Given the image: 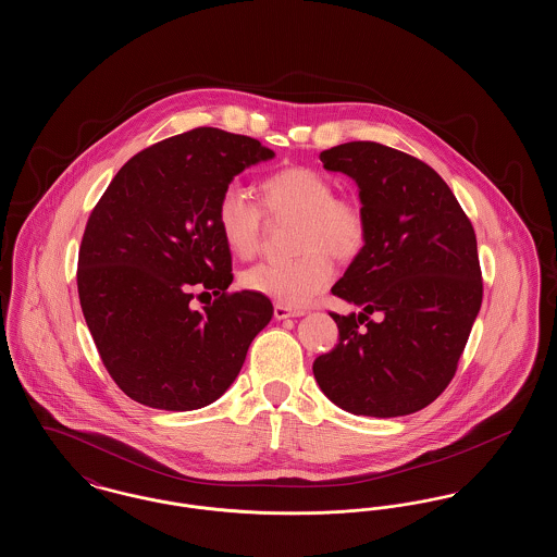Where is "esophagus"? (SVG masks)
Instances as JSON below:
<instances>
[{"label":"esophagus","instance_id":"esophagus-1","mask_svg":"<svg viewBox=\"0 0 557 557\" xmlns=\"http://www.w3.org/2000/svg\"><path fill=\"white\" fill-rule=\"evenodd\" d=\"M273 315H275V319L298 318V315H302V311H294V309H288L284 305H275Z\"/></svg>","mask_w":557,"mask_h":557}]
</instances>
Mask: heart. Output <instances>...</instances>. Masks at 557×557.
<instances>
[{
	"label": "heart",
	"mask_w": 557,
	"mask_h": 557,
	"mask_svg": "<svg viewBox=\"0 0 557 557\" xmlns=\"http://www.w3.org/2000/svg\"><path fill=\"white\" fill-rule=\"evenodd\" d=\"M334 184L309 166H288L261 184L263 209L271 219H296L292 261H267L242 273V286L273 298L284 307H305L334 277L341 263L359 259L370 239L363 205L334 196ZM216 227L239 259H252L261 248L263 211L239 184L221 189L214 207Z\"/></svg>",
	"instance_id": "obj_1"
}]
</instances>
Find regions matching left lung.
Listing matches in <instances>:
<instances>
[{"mask_svg":"<svg viewBox=\"0 0 557 557\" xmlns=\"http://www.w3.org/2000/svg\"><path fill=\"white\" fill-rule=\"evenodd\" d=\"M319 159L357 182L370 221L363 255L332 288L361 313H330L341 336L313 363L319 388L355 416L416 413L449 386L480 311L474 227L416 157L348 141Z\"/></svg>","mask_w":557,"mask_h":557,"instance_id":"1","label":"left lung"}]
</instances>
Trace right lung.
Here are the masks:
<instances>
[{
    "instance_id": "1",
    "label": "right lung",
    "mask_w": 557,
    "mask_h": 557,
    "mask_svg": "<svg viewBox=\"0 0 557 557\" xmlns=\"http://www.w3.org/2000/svg\"><path fill=\"white\" fill-rule=\"evenodd\" d=\"M269 159L273 150L248 135H173L127 160L89 214L81 309L110 377L133 400L164 411L211 405L271 321L267 296L227 292L232 252L214 219L221 189ZM196 290L215 294L202 312L188 305Z\"/></svg>"
}]
</instances>
